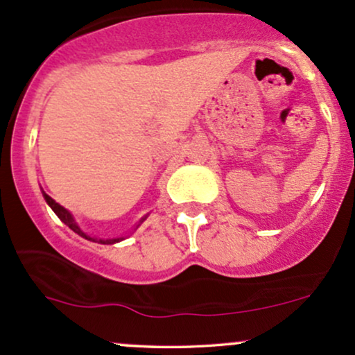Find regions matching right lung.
<instances>
[{"instance_id": "right-lung-1", "label": "right lung", "mask_w": 355, "mask_h": 355, "mask_svg": "<svg viewBox=\"0 0 355 355\" xmlns=\"http://www.w3.org/2000/svg\"><path fill=\"white\" fill-rule=\"evenodd\" d=\"M43 197H44V200H46L48 205L51 207V210L55 211L56 215H58V218L61 220V222H63L64 225L70 227V229H71L73 232H75V234H78L80 237H83V239H87V240H93V242H98V243H115V242H120V240H123V239H107V240L100 239V240H98V239H92V237H88V235L85 234V232H81V230H80V227L76 225L75 220H73V217H71L70 211H68L67 209H63V207H61L60 203H56L55 200H53V198L50 197V195L43 193Z\"/></svg>"}]
</instances>
